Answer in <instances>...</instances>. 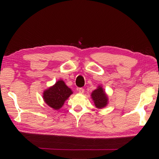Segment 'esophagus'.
<instances>
[{"label": "esophagus", "mask_w": 159, "mask_h": 159, "mask_svg": "<svg viewBox=\"0 0 159 159\" xmlns=\"http://www.w3.org/2000/svg\"><path fill=\"white\" fill-rule=\"evenodd\" d=\"M78 91H79V93L83 94V93H84V89H83V88H79V89H78Z\"/></svg>", "instance_id": "34e87169"}]
</instances>
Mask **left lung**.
Returning <instances> with one entry per match:
<instances>
[{
    "instance_id": "left-lung-1",
    "label": "left lung",
    "mask_w": 159,
    "mask_h": 159,
    "mask_svg": "<svg viewBox=\"0 0 159 159\" xmlns=\"http://www.w3.org/2000/svg\"><path fill=\"white\" fill-rule=\"evenodd\" d=\"M92 98L95 104V107L98 108H103L107 104V96L104 93L102 88L99 86L98 89H96L92 93Z\"/></svg>"
}]
</instances>
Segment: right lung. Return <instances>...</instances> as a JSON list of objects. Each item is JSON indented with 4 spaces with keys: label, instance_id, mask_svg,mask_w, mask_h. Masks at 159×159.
<instances>
[{
    "label": "right lung",
    "instance_id": "obj_1",
    "mask_svg": "<svg viewBox=\"0 0 159 159\" xmlns=\"http://www.w3.org/2000/svg\"><path fill=\"white\" fill-rule=\"evenodd\" d=\"M72 93L71 90L67 87L63 80H60L45 91L43 99L48 106L57 110L63 106L64 102Z\"/></svg>",
    "mask_w": 159,
    "mask_h": 159
}]
</instances>
